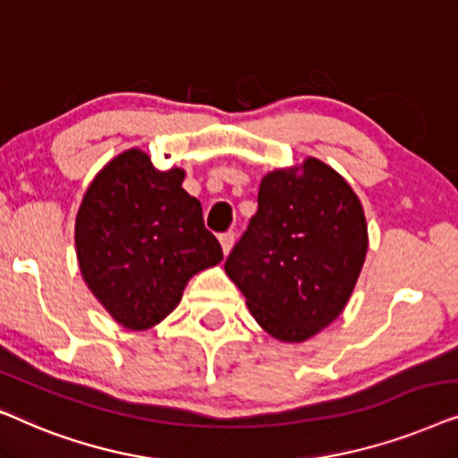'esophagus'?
Instances as JSON below:
<instances>
[{
  "label": "esophagus",
  "mask_w": 458,
  "mask_h": 458,
  "mask_svg": "<svg viewBox=\"0 0 458 458\" xmlns=\"http://www.w3.org/2000/svg\"><path fill=\"white\" fill-rule=\"evenodd\" d=\"M219 242H222V251H224V255H228L230 251H233V247H234V233H224V234H219Z\"/></svg>",
  "instance_id": "34e87169"
}]
</instances>
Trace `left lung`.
<instances>
[{
    "label": "left lung",
    "mask_w": 458,
    "mask_h": 458,
    "mask_svg": "<svg viewBox=\"0 0 458 458\" xmlns=\"http://www.w3.org/2000/svg\"><path fill=\"white\" fill-rule=\"evenodd\" d=\"M367 251L358 194L308 157L261 178L258 213L224 267L267 335L303 344L344 312Z\"/></svg>",
    "instance_id": "1"
}]
</instances>
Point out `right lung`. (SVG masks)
I'll list each match as a JSON object with an SVG mask.
<instances>
[{
  "instance_id": "add662e5",
  "label": "right lung",
  "mask_w": 458,
  "mask_h": 458,
  "mask_svg": "<svg viewBox=\"0 0 458 458\" xmlns=\"http://www.w3.org/2000/svg\"><path fill=\"white\" fill-rule=\"evenodd\" d=\"M130 148L113 157L83 194L75 249L88 289L127 331H146L178 308L194 274L224 259L203 209L182 182Z\"/></svg>"
}]
</instances>
